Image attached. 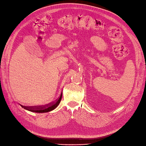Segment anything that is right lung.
Here are the masks:
<instances>
[{"mask_svg":"<svg viewBox=\"0 0 146 146\" xmlns=\"http://www.w3.org/2000/svg\"><path fill=\"white\" fill-rule=\"evenodd\" d=\"M61 98H62V93H61L60 98H59L55 102H53L52 103L48 104L47 105L35 106H24L22 105V107L30 111L36 112V113H46V112L50 111L53 110L54 109H55L56 107L58 106V104L60 103Z\"/></svg>","mask_w":146,"mask_h":146,"instance_id":"right-lung-1","label":"right lung"}]
</instances>
